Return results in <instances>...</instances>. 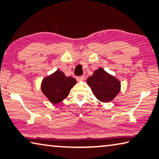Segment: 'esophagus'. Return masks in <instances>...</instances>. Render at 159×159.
<instances>
[{
  "label": "esophagus",
  "mask_w": 159,
  "mask_h": 159,
  "mask_svg": "<svg viewBox=\"0 0 159 159\" xmlns=\"http://www.w3.org/2000/svg\"><path fill=\"white\" fill-rule=\"evenodd\" d=\"M83 79H84V76H80L76 77V80L78 81H80V80H83Z\"/></svg>",
  "instance_id": "34e87169"
}]
</instances>
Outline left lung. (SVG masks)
I'll return each mask as SVG.
<instances>
[{"mask_svg": "<svg viewBox=\"0 0 159 159\" xmlns=\"http://www.w3.org/2000/svg\"><path fill=\"white\" fill-rule=\"evenodd\" d=\"M87 83L93 95L102 102L112 101L120 90L119 80L102 68L95 70L93 76L88 78Z\"/></svg>", "mask_w": 159, "mask_h": 159, "instance_id": "obj_1", "label": "left lung"}]
</instances>
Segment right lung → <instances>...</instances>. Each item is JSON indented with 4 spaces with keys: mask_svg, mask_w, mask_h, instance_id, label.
Segmentation results:
<instances>
[{
    "mask_svg": "<svg viewBox=\"0 0 159 159\" xmlns=\"http://www.w3.org/2000/svg\"><path fill=\"white\" fill-rule=\"evenodd\" d=\"M76 83V80L73 77L66 76L62 71L57 69L43 79L41 90L51 103L57 104L69 95Z\"/></svg>",
    "mask_w": 159,
    "mask_h": 159,
    "instance_id": "1",
    "label": "right lung"
}]
</instances>
